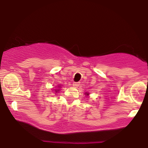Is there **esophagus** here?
<instances>
[{
    "mask_svg": "<svg viewBox=\"0 0 148 148\" xmlns=\"http://www.w3.org/2000/svg\"><path fill=\"white\" fill-rule=\"evenodd\" d=\"M79 85H80V84L79 82H74V83H73V86H74V88L79 87Z\"/></svg>",
    "mask_w": 148,
    "mask_h": 148,
    "instance_id": "esophagus-1",
    "label": "esophagus"
}]
</instances>
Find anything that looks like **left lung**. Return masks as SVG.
I'll return each mask as SVG.
<instances>
[{
  "instance_id": "1",
  "label": "left lung",
  "mask_w": 148,
  "mask_h": 148,
  "mask_svg": "<svg viewBox=\"0 0 148 148\" xmlns=\"http://www.w3.org/2000/svg\"><path fill=\"white\" fill-rule=\"evenodd\" d=\"M84 95H86V96H88L89 95V93L88 92H85V94Z\"/></svg>"
}]
</instances>
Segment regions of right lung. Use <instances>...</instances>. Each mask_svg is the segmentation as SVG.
<instances>
[{
    "label": "right lung",
    "mask_w": 148,
    "mask_h": 148,
    "mask_svg": "<svg viewBox=\"0 0 148 148\" xmlns=\"http://www.w3.org/2000/svg\"><path fill=\"white\" fill-rule=\"evenodd\" d=\"M57 87H58V88H60V86H57ZM55 90V91H54V92H55V93H57V92H58L59 91H60V89H55V90Z\"/></svg>",
    "instance_id": "obj_1"
}]
</instances>
